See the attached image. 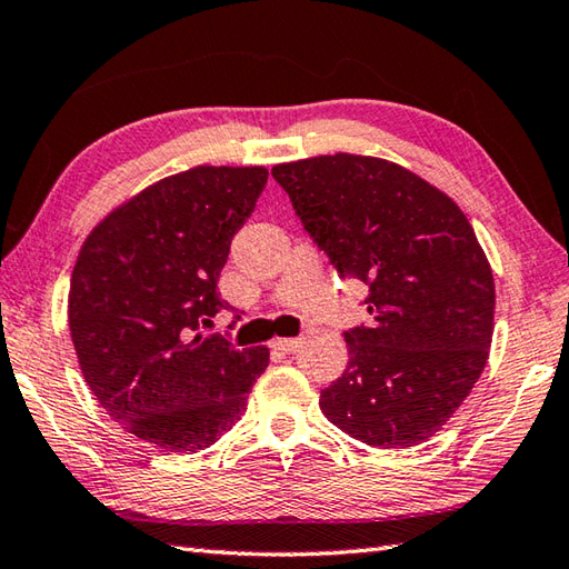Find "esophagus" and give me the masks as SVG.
Masks as SVG:
<instances>
[{
	"label": "esophagus",
	"instance_id": "obj_1",
	"mask_svg": "<svg viewBox=\"0 0 569 569\" xmlns=\"http://www.w3.org/2000/svg\"><path fill=\"white\" fill-rule=\"evenodd\" d=\"M298 345H300L298 338H278V340L271 342V348L278 350V352H283V355H291V352H296Z\"/></svg>",
	"mask_w": 569,
	"mask_h": 569
}]
</instances>
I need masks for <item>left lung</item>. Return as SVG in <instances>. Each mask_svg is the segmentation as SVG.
Masks as SVG:
<instances>
[{
  "mask_svg": "<svg viewBox=\"0 0 569 569\" xmlns=\"http://www.w3.org/2000/svg\"><path fill=\"white\" fill-rule=\"evenodd\" d=\"M271 174L342 278L370 286L375 322L345 332L348 370L320 392L338 429L377 449L433 437L481 377L496 283L459 204L370 154H320Z\"/></svg>",
  "mask_w": 569,
  "mask_h": 569,
  "instance_id": "left-lung-1",
  "label": "left lung"
}]
</instances>
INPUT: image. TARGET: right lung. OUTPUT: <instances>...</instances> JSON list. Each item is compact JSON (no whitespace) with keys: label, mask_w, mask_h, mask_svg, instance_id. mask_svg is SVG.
Wrapping results in <instances>:
<instances>
[{"label":"right lung","mask_w":569,"mask_h":569,"mask_svg":"<svg viewBox=\"0 0 569 569\" xmlns=\"http://www.w3.org/2000/svg\"><path fill=\"white\" fill-rule=\"evenodd\" d=\"M266 167L197 164L144 187L88 233L69 328L83 380L132 437L172 453L211 447L247 409L269 348L199 332L233 233L263 192Z\"/></svg>","instance_id":"add662e5"}]
</instances>
